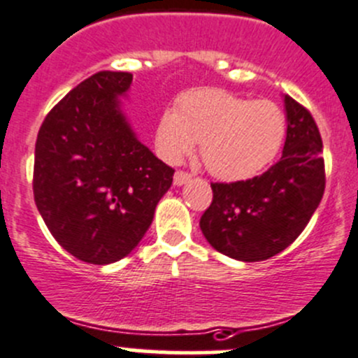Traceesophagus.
Returning a JSON list of instances; mask_svg holds the SVG:
<instances>
[{
  "mask_svg": "<svg viewBox=\"0 0 358 358\" xmlns=\"http://www.w3.org/2000/svg\"><path fill=\"white\" fill-rule=\"evenodd\" d=\"M189 179H191V174H187V172H184V171H178L174 174L176 186H182V184H186Z\"/></svg>",
  "mask_w": 358,
  "mask_h": 358,
  "instance_id": "obj_1",
  "label": "esophagus"
}]
</instances>
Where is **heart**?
<instances>
[{
  "label": "heart",
  "instance_id": "heart-1",
  "mask_svg": "<svg viewBox=\"0 0 358 358\" xmlns=\"http://www.w3.org/2000/svg\"><path fill=\"white\" fill-rule=\"evenodd\" d=\"M285 115L271 101H250L219 88L182 94L178 113L158 120L157 150L164 160L178 164L200 141V157L212 176L238 180L263 171L280 150Z\"/></svg>",
  "mask_w": 358,
  "mask_h": 358
}]
</instances>
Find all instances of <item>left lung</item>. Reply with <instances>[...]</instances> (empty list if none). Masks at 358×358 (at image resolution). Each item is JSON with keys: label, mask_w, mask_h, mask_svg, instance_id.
<instances>
[{"label": "left lung", "mask_w": 358, "mask_h": 358, "mask_svg": "<svg viewBox=\"0 0 358 358\" xmlns=\"http://www.w3.org/2000/svg\"><path fill=\"white\" fill-rule=\"evenodd\" d=\"M287 137L282 158L264 174L210 182L212 203L200 219L207 242L233 259L254 263L287 249L306 228L325 189L322 137L313 116L285 95Z\"/></svg>", "instance_id": "obj_1"}]
</instances>
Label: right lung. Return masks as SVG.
Returning a JSON list of instances; mask_svg holds the SVG:
<instances>
[{"label": "right lung", "mask_w": 358, "mask_h": 358, "mask_svg": "<svg viewBox=\"0 0 358 358\" xmlns=\"http://www.w3.org/2000/svg\"><path fill=\"white\" fill-rule=\"evenodd\" d=\"M123 71H99L52 108L34 150V201L60 247L90 264L132 252L153 221L174 169L130 129Z\"/></svg>", "instance_id": "right-lung-1"}]
</instances>
